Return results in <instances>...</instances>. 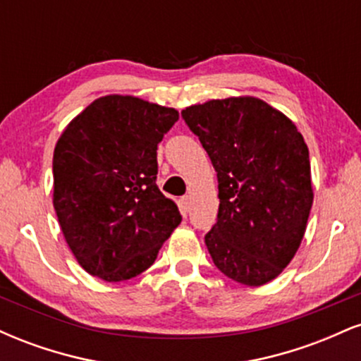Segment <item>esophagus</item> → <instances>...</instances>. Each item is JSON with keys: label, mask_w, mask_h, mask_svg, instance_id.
Returning a JSON list of instances; mask_svg holds the SVG:
<instances>
[{"label": "esophagus", "mask_w": 361, "mask_h": 361, "mask_svg": "<svg viewBox=\"0 0 361 361\" xmlns=\"http://www.w3.org/2000/svg\"><path fill=\"white\" fill-rule=\"evenodd\" d=\"M190 202H192V200H190L188 195H183V197L180 198V204H181V207H183V210L190 209Z\"/></svg>", "instance_id": "obj_1"}]
</instances>
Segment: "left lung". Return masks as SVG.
<instances>
[{
    "instance_id": "left-lung-1",
    "label": "left lung",
    "mask_w": 361,
    "mask_h": 361,
    "mask_svg": "<svg viewBox=\"0 0 361 361\" xmlns=\"http://www.w3.org/2000/svg\"><path fill=\"white\" fill-rule=\"evenodd\" d=\"M219 181L217 222L207 250L224 275L247 287L268 283L299 250L312 209L309 149L295 123L255 97L186 106Z\"/></svg>"
}]
</instances>
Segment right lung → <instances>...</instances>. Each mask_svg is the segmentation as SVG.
Here are the masks:
<instances>
[{"instance_id":"add662e5","label":"right lung","mask_w":361,"mask_h":361,"mask_svg":"<svg viewBox=\"0 0 361 361\" xmlns=\"http://www.w3.org/2000/svg\"><path fill=\"white\" fill-rule=\"evenodd\" d=\"M178 111L106 94L74 117L54 149V209L90 275L123 281L146 271L181 222L156 185L157 144Z\"/></svg>"}]
</instances>
